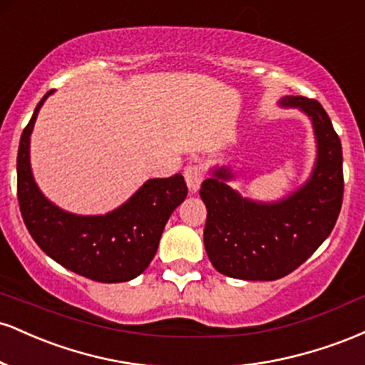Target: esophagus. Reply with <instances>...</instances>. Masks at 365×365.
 <instances>
[{
  "label": "esophagus",
  "mask_w": 365,
  "mask_h": 365,
  "mask_svg": "<svg viewBox=\"0 0 365 365\" xmlns=\"http://www.w3.org/2000/svg\"><path fill=\"white\" fill-rule=\"evenodd\" d=\"M183 177H185L187 187L190 192L199 190L200 183L204 180V170L200 165H188L185 171H183Z\"/></svg>",
  "instance_id": "esophagus-1"
}]
</instances>
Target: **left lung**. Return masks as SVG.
I'll use <instances>...</instances> for the list:
<instances>
[{
	"label": "left lung",
	"instance_id": "8db88e82",
	"mask_svg": "<svg viewBox=\"0 0 365 365\" xmlns=\"http://www.w3.org/2000/svg\"><path fill=\"white\" fill-rule=\"evenodd\" d=\"M284 108H299L312 121L317 158L311 178L284 199L257 202L228 185L226 166L200 185L207 207L204 245L221 274L247 282H273L295 271L334 228L343 200L341 142L316 99L284 96Z\"/></svg>",
	"mask_w": 365,
	"mask_h": 365
}]
</instances>
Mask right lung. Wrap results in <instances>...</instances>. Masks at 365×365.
<instances>
[{
	"label": "right lung",
	"instance_id": "right-lung-1",
	"mask_svg": "<svg viewBox=\"0 0 365 365\" xmlns=\"http://www.w3.org/2000/svg\"><path fill=\"white\" fill-rule=\"evenodd\" d=\"M49 94L37 104L20 137L16 195L24 223L36 244L66 269L101 283L130 282L153 261L171 212L185 200V180L180 173L148 180L108 215L81 216L54 206L32 177L29 150L37 113Z\"/></svg>",
	"mask_w": 365,
	"mask_h": 365
}]
</instances>
